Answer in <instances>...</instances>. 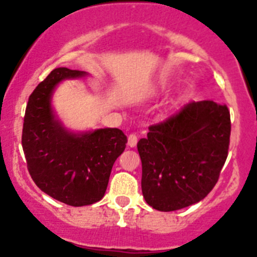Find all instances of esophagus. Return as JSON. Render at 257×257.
I'll return each mask as SVG.
<instances>
[{"instance_id":"1","label":"esophagus","mask_w":257,"mask_h":257,"mask_svg":"<svg viewBox=\"0 0 257 257\" xmlns=\"http://www.w3.org/2000/svg\"><path fill=\"white\" fill-rule=\"evenodd\" d=\"M136 144H138V136L135 134H130L128 135V145L131 148H134V147H136Z\"/></svg>"}]
</instances>
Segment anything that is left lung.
I'll use <instances>...</instances> for the list:
<instances>
[{"label": "left lung", "instance_id": "obj_1", "mask_svg": "<svg viewBox=\"0 0 257 257\" xmlns=\"http://www.w3.org/2000/svg\"><path fill=\"white\" fill-rule=\"evenodd\" d=\"M230 113L225 104L192 101L138 143L142 190L149 206L176 211L202 201L228 157Z\"/></svg>", "mask_w": 257, "mask_h": 257}]
</instances>
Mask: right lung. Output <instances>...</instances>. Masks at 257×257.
Listing matches in <instances>:
<instances>
[{
  "label": "right lung",
  "instance_id": "1",
  "mask_svg": "<svg viewBox=\"0 0 257 257\" xmlns=\"http://www.w3.org/2000/svg\"><path fill=\"white\" fill-rule=\"evenodd\" d=\"M85 74L68 68L52 70L29 96L22 135L27 167L36 185L74 207L103 198L113 165L127 143L119 128L73 134L55 118L51 108L54 88L63 79Z\"/></svg>",
  "mask_w": 257,
  "mask_h": 257
}]
</instances>
